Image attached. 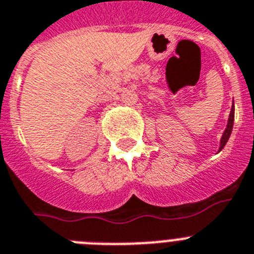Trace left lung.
Here are the masks:
<instances>
[{"label": "left lung", "instance_id": "8db88e82", "mask_svg": "<svg viewBox=\"0 0 254 254\" xmlns=\"http://www.w3.org/2000/svg\"><path fill=\"white\" fill-rule=\"evenodd\" d=\"M233 125H234V105L231 106V111H230V115H229L228 127H226V129H225L224 134H222V136H221V142H220V148H219V152L221 151V149L224 148V147H225V144H226V143H228L229 138H230L231 130H233Z\"/></svg>", "mask_w": 254, "mask_h": 254}]
</instances>
